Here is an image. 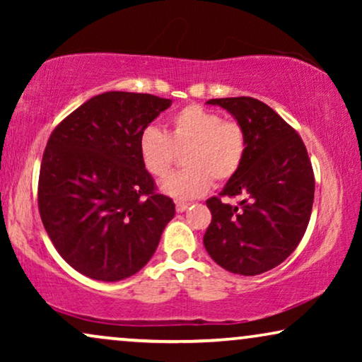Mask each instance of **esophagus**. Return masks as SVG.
<instances>
[{"instance_id": "34e87169", "label": "esophagus", "mask_w": 362, "mask_h": 362, "mask_svg": "<svg viewBox=\"0 0 362 362\" xmlns=\"http://www.w3.org/2000/svg\"><path fill=\"white\" fill-rule=\"evenodd\" d=\"M187 207H189V204H187V202H181V201L176 202V211L177 212H185Z\"/></svg>"}]
</instances>
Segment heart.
I'll use <instances>...</instances> for the list:
<instances>
[{
    "label": "heart",
    "instance_id": "obj_1",
    "mask_svg": "<svg viewBox=\"0 0 362 362\" xmlns=\"http://www.w3.org/2000/svg\"><path fill=\"white\" fill-rule=\"evenodd\" d=\"M245 132L239 122L222 120L219 113L191 103L168 122L166 132L145 127L138 136V153L150 175L161 177L185 151V170L161 181V191L176 199L202 196L214 182H226L240 170L245 156Z\"/></svg>",
    "mask_w": 362,
    "mask_h": 362
}]
</instances>
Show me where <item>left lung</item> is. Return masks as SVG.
<instances>
[{
  "label": "left lung",
  "instance_id": "8db88e82",
  "mask_svg": "<svg viewBox=\"0 0 362 362\" xmlns=\"http://www.w3.org/2000/svg\"><path fill=\"white\" fill-rule=\"evenodd\" d=\"M245 132L240 170L219 196L206 201L212 219L204 247L232 274H264L280 265L303 239L315 197V175L298 133L275 110L252 97L211 98ZM239 195V206L221 197Z\"/></svg>",
  "mask_w": 362,
  "mask_h": 362
}]
</instances>
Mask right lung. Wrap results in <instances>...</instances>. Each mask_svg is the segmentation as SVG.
I'll list each match as a JSON object with an SVG mask.
<instances>
[{"instance_id":"right-lung-1","label":"right lung","mask_w":362,"mask_h":362,"mask_svg":"<svg viewBox=\"0 0 362 362\" xmlns=\"http://www.w3.org/2000/svg\"><path fill=\"white\" fill-rule=\"evenodd\" d=\"M170 105V98L150 93L105 92L82 103L49 136L39 214L59 255L88 279L135 275L175 217V202L158 194L138 153L143 128Z\"/></svg>"}]
</instances>
